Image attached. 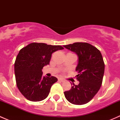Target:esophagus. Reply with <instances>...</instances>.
<instances>
[{
    "instance_id": "obj_1",
    "label": "esophagus",
    "mask_w": 120,
    "mask_h": 120,
    "mask_svg": "<svg viewBox=\"0 0 120 120\" xmlns=\"http://www.w3.org/2000/svg\"><path fill=\"white\" fill-rule=\"evenodd\" d=\"M59 81H61V82H65V80H64V79H62V78H59Z\"/></svg>"
}]
</instances>
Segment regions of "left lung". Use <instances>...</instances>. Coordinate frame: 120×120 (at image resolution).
<instances>
[{
	"mask_svg": "<svg viewBox=\"0 0 120 120\" xmlns=\"http://www.w3.org/2000/svg\"><path fill=\"white\" fill-rule=\"evenodd\" d=\"M63 46L78 56L75 70L78 74L76 78L79 82L77 85L71 84V89L64 92L65 97L74 105H84L93 99L102 83L105 72L102 55L96 47L86 42H75Z\"/></svg>",
	"mask_w": 120,
	"mask_h": 120,
	"instance_id": "obj_1",
	"label": "left lung"
}]
</instances>
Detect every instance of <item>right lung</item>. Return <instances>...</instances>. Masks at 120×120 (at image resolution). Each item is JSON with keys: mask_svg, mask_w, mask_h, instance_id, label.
<instances>
[{"mask_svg": "<svg viewBox=\"0 0 120 120\" xmlns=\"http://www.w3.org/2000/svg\"><path fill=\"white\" fill-rule=\"evenodd\" d=\"M64 48L60 45L31 43L19 52L14 63L18 89L26 99L39 101L45 99L57 78L43 77L42 68L49 64L52 54Z\"/></svg>", "mask_w": 120, "mask_h": 120, "instance_id": "add662e5", "label": "right lung"}]
</instances>
